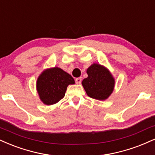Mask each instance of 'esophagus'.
<instances>
[{
    "instance_id": "esophagus-1",
    "label": "esophagus",
    "mask_w": 155,
    "mask_h": 155,
    "mask_svg": "<svg viewBox=\"0 0 155 155\" xmlns=\"http://www.w3.org/2000/svg\"><path fill=\"white\" fill-rule=\"evenodd\" d=\"M81 82V78L79 77V78H76V83L77 84H80Z\"/></svg>"
}]
</instances>
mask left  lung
Wrapping results in <instances>:
<instances>
[{
	"label": "left lung",
	"instance_id": "obj_1",
	"mask_svg": "<svg viewBox=\"0 0 155 155\" xmlns=\"http://www.w3.org/2000/svg\"><path fill=\"white\" fill-rule=\"evenodd\" d=\"M88 76L82 81L86 93L89 97L98 100H105L114 90L115 79L108 68L93 63L87 68Z\"/></svg>",
	"mask_w": 155,
	"mask_h": 155
}]
</instances>
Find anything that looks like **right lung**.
Listing matches in <instances>:
<instances>
[{
    "label": "right lung",
    "instance_id": "1",
    "mask_svg": "<svg viewBox=\"0 0 155 155\" xmlns=\"http://www.w3.org/2000/svg\"><path fill=\"white\" fill-rule=\"evenodd\" d=\"M74 78L58 67L46 68L38 76L37 92L45 105H51L58 102L65 96L67 87L74 84Z\"/></svg>",
    "mask_w": 155,
    "mask_h": 155
}]
</instances>
